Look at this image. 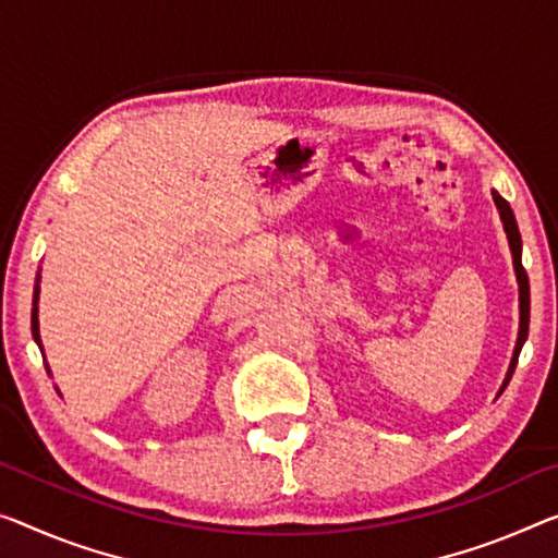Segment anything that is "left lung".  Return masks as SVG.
Listing matches in <instances>:
<instances>
[{"label":"left lung","instance_id":"left-lung-1","mask_svg":"<svg viewBox=\"0 0 558 558\" xmlns=\"http://www.w3.org/2000/svg\"><path fill=\"white\" fill-rule=\"evenodd\" d=\"M492 196H494L496 209H499L504 231H507L511 259H513V271H517V284H519V337H517V347H513V356H511L507 379H504L501 389H499V397H501V391L507 389V384L511 381L513 368H517L521 347H524V341L529 337V306H531V296H529V277H526V271H524V264H521V234H519V227H517V217H513L509 202L504 199L499 192L492 190Z\"/></svg>","mask_w":558,"mask_h":558}]
</instances>
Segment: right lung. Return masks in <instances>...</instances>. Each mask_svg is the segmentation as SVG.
Wrapping results in <instances>:
<instances>
[{
    "mask_svg": "<svg viewBox=\"0 0 558 558\" xmlns=\"http://www.w3.org/2000/svg\"><path fill=\"white\" fill-rule=\"evenodd\" d=\"M39 281H41V277H37V287H34V299H32V337H34V341H37L39 344V349H41V339H39ZM47 372H49V366H47Z\"/></svg>",
    "mask_w": 558,
    "mask_h": 558,
    "instance_id": "obj_1",
    "label": "right lung"
}]
</instances>
